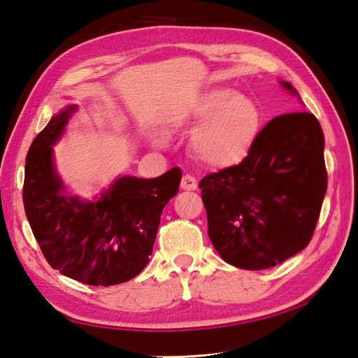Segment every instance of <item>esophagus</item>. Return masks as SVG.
<instances>
[{"mask_svg":"<svg viewBox=\"0 0 358 358\" xmlns=\"http://www.w3.org/2000/svg\"><path fill=\"white\" fill-rule=\"evenodd\" d=\"M199 187V183H196V178L192 177V175H183V178H181V189H185V191H195V189Z\"/></svg>","mask_w":358,"mask_h":358,"instance_id":"esophagus-1","label":"esophagus"}]
</instances>
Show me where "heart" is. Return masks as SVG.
I'll return each mask as SVG.
<instances>
[{"instance_id": "1", "label": "heart", "mask_w": 358, "mask_h": 358, "mask_svg": "<svg viewBox=\"0 0 358 358\" xmlns=\"http://www.w3.org/2000/svg\"><path fill=\"white\" fill-rule=\"evenodd\" d=\"M187 120L204 123L192 141L195 155L210 166H231L254 144L262 126V110L250 96L218 87L201 95Z\"/></svg>"}]
</instances>
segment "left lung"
<instances>
[{"label": "left lung", "mask_w": 358, "mask_h": 358, "mask_svg": "<svg viewBox=\"0 0 358 358\" xmlns=\"http://www.w3.org/2000/svg\"><path fill=\"white\" fill-rule=\"evenodd\" d=\"M323 150L313 113H285L262 129L241 163L200 181L209 238L226 263L268 269L309 245L328 187Z\"/></svg>", "instance_id": "left-lung-1"}]
</instances>
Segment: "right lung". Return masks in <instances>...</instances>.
<instances>
[{
	"instance_id": "1",
	"label": "right lung",
	"mask_w": 358,
	"mask_h": 358,
	"mask_svg": "<svg viewBox=\"0 0 358 358\" xmlns=\"http://www.w3.org/2000/svg\"><path fill=\"white\" fill-rule=\"evenodd\" d=\"M77 106H67L35 136L26 157V217L45 260L63 275L90 286L136 277L152 255L159 217L178 192L181 169L162 177H120L94 201L66 192L53 164V144Z\"/></svg>"
}]
</instances>
